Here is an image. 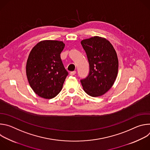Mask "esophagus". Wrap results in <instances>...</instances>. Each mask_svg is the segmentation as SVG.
<instances>
[{"instance_id":"esophagus-1","label":"esophagus","mask_w":150,"mask_h":150,"mask_svg":"<svg viewBox=\"0 0 150 150\" xmlns=\"http://www.w3.org/2000/svg\"><path fill=\"white\" fill-rule=\"evenodd\" d=\"M75 74H76V71H72V72H70V75H71V76H74V75H75Z\"/></svg>"}]
</instances>
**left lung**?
Instances as JSON below:
<instances>
[{
	"instance_id": "obj_1",
	"label": "left lung",
	"mask_w": 150,
	"mask_h": 150,
	"mask_svg": "<svg viewBox=\"0 0 150 150\" xmlns=\"http://www.w3.org/2000/svg\"><path fill=\"white\" fill-rule=\"evenodd\" d=\"M90 65L88 76L81 80L84 91L96 97L104 95L113 86L118 73L119 60L115 49L106 38L94 36L82 40Z\"/></svg>"
}]
</instances>
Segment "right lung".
<instances>
[{
    "label": "right lung",
    "instance_id": "obj_1",
    "mask_svg": "<svg viewBox=\"0 0 150 150\" xmlns=\"http://www.w3.org/2000/svg\"><path fill=\"white\" fill-rule=\"evenodd\" d=\"M65 47L62 41L42 40L31 50L26 63V74L30 87L39 97L51 99L62 90L68 74L60 53Z\"/></svg>",
    "mask_w": 150,
    "mask_h": 150
}]
</instances>
